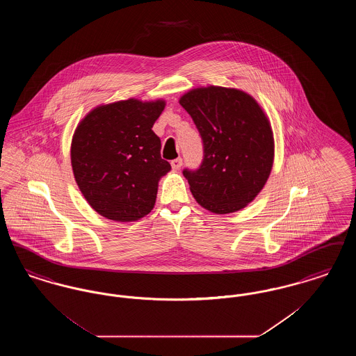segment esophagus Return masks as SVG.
<instances>
[{"label":"esophagus","mask_w":356,"mask_h":356,"mask_svg":"<svg viewBox=\"0 0 356 356\" xmlns=\"http://www.w3.org/2000/svg\"><path fill=\"white\" fill-rule=\"evenodd\" d=\"M170 165H172V170H180V168H181V165H183V159H181V157H179V159L172 160V161H170Z\"/></svg>","instance_id":"esophagus-1"}]
</instances>
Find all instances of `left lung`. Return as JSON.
<instances>
[{"instance_id": "8db88e82", "label": "left lung", "mask_w": 356, "mask_h": 356, "mask_svg": "<svg viewBox=\"0 0 356 356\" xmlns=\"http://www.w3.org/2000/svg\"><path fill=\"white\" fill-rule=\"evenodd\" d=\"M179 102L203 138L200 168L183 170L193 197L218 215L243 209L271 173L275 144L267 115L251 95L235 88H195Z\"/></svg>"}]
</instances>
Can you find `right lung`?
Masks as SVG:
<instances>
[{
	"instance_id": "1",
	"label": "right lung",
	"mask_w": 356,
	"mask_h": 356,
	"mask_svg": "<svg viewBox=\"0 0 356 356\" xmlns=\"http://www.w3.org/2000/svg\"><path fill=\"white\" fill-rule=\"evenodd\" d=\"M165 102L128 99L99 105L81 120L70 145L76 183L109 220L136 221L154 207L159 180L170 170L152 131Z\"/></svg>"
}]
</instances>
